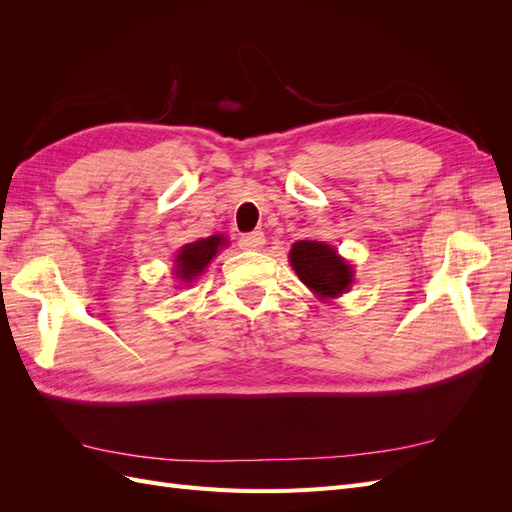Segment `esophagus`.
<instances>
[{"label": "esophagus", "mask_w": 512, "mask_h": 512, "mask_svg": "<svg viewBox=\"0 0 512 512\" xmlns=\"http://www.w3.org/2000/svg\"><path fill=\"white\" fill-rule=\"evenodd\" d=\"M262 245H265V235H262L260 230L247 232V235L239 237V247H241V250H260Z\"/></svg>", "instance_id": "esophagus-1"}]
</instances>
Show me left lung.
Here are the masks:
<instances>
[{"mask_svg":"<svg viewBox=\"0 0 512 512\" xmlns=\"http://www.w3.org/2000/svg\"><path fill=\"white\" fill-rule=\"evenodd\" d=\"M290 265L299 280L312 290L320 301L335 299L352 286L350 262L337 254L335 247L322 241H297L288 254Z\"/></svg>","mask_w":512,"mask_h":512,"instance_id":"8db88e82","label":"left lung"}]
</instances>
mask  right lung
I'll use <instances>...</instances> for the list:
<instances>
[{
  "label": "right lung",
  "mask_w": 512,
  "mask_h": 512,
  "mask_svg": "<svg viewBox=\"0 0 512 512\" xmlns=\"http://www.w3.org/2000/svg\"><path fill=\"white\" fill-rule=\"evenodd\" d=\"M224 245H228L224 235H213L207 239H198L194 243H185L175 258V275L183 284L194 282L209 267V262Z\"/></svg>",
  "instance_id": "obj_1"
}]
</instances>
